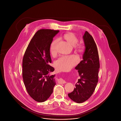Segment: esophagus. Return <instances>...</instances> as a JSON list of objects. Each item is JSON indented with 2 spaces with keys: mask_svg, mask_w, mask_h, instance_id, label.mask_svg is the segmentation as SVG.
<instances>
[{
  "mask_svg": "<svg viewBox=\"0 0 121 121\" xmlns=\"http://www.w3.org/2000/svg\"><path fill=\"white\" fill-rule=\"evenodd\" d=\"M58 82L59 83H61V84H64V83H66V82H65V81L63 79H60L58 81Z\"/></svg>",
  "mask_w": 121,
  "mask_h": 121,
  "instance_id": "obj_1",
  "label": "esophagus"
}]
</instances>
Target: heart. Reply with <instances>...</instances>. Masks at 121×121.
<instances>
[{"label":"heart","mask_w":121,"mask_h":121,"mask_svg":"<svg viewBox=\"0 0 121 121\" xmlns=\"http://www.w3.org/2000/svg\"><path fill=\"white\" fill-rule=\"evenodd\" d=\"M63 38L71 46H74L75 51L80 54H82L85 47L83 43H78V39L77 37L72 33H66L63 35ZM58 43V39L52 41L50 45V52L54 56L57 53L56 47ZM79 61L78 58L74 55L63 56L59 58L55 63L56 69L60 71H67L73 67Z\"/></svg>","instance_id":"b5f03b06"}]
</instances>
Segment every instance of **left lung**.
<instances>
[{
  "instance_id": "8db88e82",
  "label": "left lung",
  "mask_w": 121,
  "mask_h": 121,
  "mask_svg": "<svg viewBox=\"0 0 121 121\" xmlns=\"http://www.w3.org/2000/svg\"><path fill=\"white\" fill-rule=\"evenodd\" d=\"M85 50L83 60L75 69L80 78L75 84L73 91L68 94L69 98L77 103H82L90 98L98 81L100 63L98 48L92 36L86 31L83 37Z\"/></svg>"
}]
</instances>
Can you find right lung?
I'll return each mask as SVG.
<instances>
[{"label":"right lung","instance_id":"1","mask_svg":"<svg viewBox=\"0 0 121 121\" xmlns=\"http://www.w3.org/2000/svg\"><path fill=\"white\" fill-rule=\"evenodd\" d=\"M59 30L41 29L30 41L25 52L22 63L23 82L29 96L38 102L47 100L53 92L56 83L54 69L49 65L52 60L50 45Z\"/></svg>","mask_w":121,"mask_h":121}]
</instances>
